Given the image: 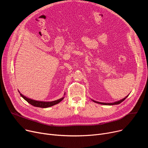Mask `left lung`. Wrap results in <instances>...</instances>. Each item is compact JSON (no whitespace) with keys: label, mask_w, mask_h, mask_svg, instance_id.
<instances>
[{"label":"left lung","mask_w":148,"mask_h":148,"mask_svg":"<svg viewBox=\"0 0 148 148\" xmlns=\"http://www.w3.org/2000/svg\"><path fill=\"white\" fill-rule=\"evenodd\" d=\"M128 97V95L127 96V97H125V98H123V99H121V100H119V101H116V102H114V103H101V102H98V101H94V100H93L94 101V102H95V103H98V104H104V105H114V104H120V103H121L122 101H123L124 100H125V99L127 98Z\"/></svg>","instance_id":"left-lung-1"}]
</instances>
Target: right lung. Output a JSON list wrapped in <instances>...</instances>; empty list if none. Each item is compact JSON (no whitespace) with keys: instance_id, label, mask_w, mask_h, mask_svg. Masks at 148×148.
<instances>
[{"instance_id":"add662e5","label":"right lung","mask_w":148,"mask_h":148,"mask_svg":"<svg viewBox=\"0 0 148 148\" xmlns=\"http://www.w3.org/2000/svg\"><path fill=\"white\" fill-rule=\"evenodd\" d=\"M20 95L24 98L27 102H28L29 104L31 105H32L35 107H40V108H47L50 107L51 106H53L56 104H58L60 102H61L62 100L64 99V97L60 99H59L56 101H50V102H45V101H35L33 99H30L29 98H26V97L23 96L22 94H20Z\"/></svg>"}]
</instances>
